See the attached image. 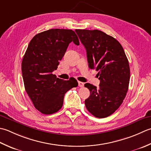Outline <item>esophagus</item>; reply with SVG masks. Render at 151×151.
<instances>
[{
    "label": "esophagus",
    "instance_id": "obj_1",
    "mask_svg": "<svg viewBox=\"0 0 151 151\" xmlns=\"http://www.w3.org/2000/svg\"><path fill=\"white\" fill-rule=\"evenodd\" d=\"M78 86L79 87H84V83L83 82L78 81Z\"/></svg>",
    "mask_w": 151,
    "mask_h": 151
}]
</instances>
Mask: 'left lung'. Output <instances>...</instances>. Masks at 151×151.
<instances>
[{"label":"left lung","instance_id":"left-lung-1","mask_svg":"<svg viewBox=\"0 0 151 151\" xmlns=\"http://www.w3.org/2000/svg\"><path fill=\"white\" fill-rule=\"evenodd\" d=\"M76 32L87 51L88 67L98 72L100 81L98 88L85 84L90 91L85 106L96 117H107L119 108L127 95L130 78L128 58L121 44L105 32L84 29Z\"/></svg>","mask_w":151,"mask_h":151}]
</instances>
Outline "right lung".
<instances>
[{
    "label": "right lung",
    "instance_id": "add662e5",
    "mask_svg": "<svg viewBox=\"0 0 151 151\" xmlns=\"http://www.w3.org/2000/svg\"><path fill=\"white\" fill-rule=\"evenodd\" d=\"M72 42L79 45L72 30L50 29L34 36L24 53L21 63L24 88L36 109L43 114L57 112L63 107L66 92L78 85L73 78L64 81L53 74Z\"/></svg>",
    "mask_w": 151,
    "mask_h": 151
}]
</instances>
